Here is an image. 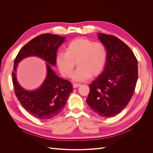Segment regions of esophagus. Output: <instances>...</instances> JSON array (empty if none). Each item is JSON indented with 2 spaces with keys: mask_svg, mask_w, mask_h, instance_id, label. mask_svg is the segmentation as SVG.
<instances>
[{
  "mask_svg": "<svg viewBox=\"0 0 153 153\" xmlns=\"http://www.w3.org/2000/svg\"><path fill=\"white\" fill-rule=\"evenodd\" d=\"M81 85L80 84H73V87L74 88H77L78 87H80Z\"/></svg>",
  "mask_w": 153,
  "mask_h": 153,
  "instance_id": "obj_1",
  "label": "esophagus"
}]
</instances>
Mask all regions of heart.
I'll return each instance as SVG.
<instances>
[{
	"label": "heart",
	"mask_w": 153,
	"mask_h": 153,
	"mask_svg": "<svg viewBox=\"0 0 153 153\" xmlns=\"http://www.w3.org/2000/svg\"><path fill=\"white\" fill-rule=\"evenodd\" d=\"M107 59V50L101 42L79 38L72 40L66 47V52H60L55 57L59 72L64 77L70 78L76 62L78 68L73 79L84 82L91 76H96L102 72Z\"/></svg>",
	"instance_id": "b5f03b06"
}]
</instances>
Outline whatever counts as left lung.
I'll return each instance as SVG.
<instances>
[{
    "label": "left lung",
    "instance_id": "left-lung-1",
    "mask_svg": "<svg viewBox=\"0 0 153 153\" xmlns=\"http://www.w3.org/2000/svg\"><path fill=\"white\" fill-rule=\"evenodd\" d=\"M107 50L102 74L89 85L86 100L100 116H115L126 107L133 95L138 78V62L131 50L114 36L98 33Z\"/></svg>",
    "mask_w": 153,
    "mask_h": 153
}]
</instances>
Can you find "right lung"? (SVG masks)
Returning a JSON list of instances; mask_svg holds the SVG:
<instances>
[{
  "instance_id": "right-lung-1",
  "label": "right lung",
  "mask_w": 153,
  "mask_h": 153,
  "mask_svg": "<svg viewBox=\"0 0 153 153\" xmlns=\"http://www.w3.org/2000/svg\"><path fill=\"white\" fill-rule=\"evenodd\" d=\"M65 39L66 37L56 34H41L22 47L14 62L12 80L15 95L27 112L37 119L47 120L56 116L73 91L71 83L58 76L52 67L56 64L57 50ZM29 56L39 57L47 62L45 79L39 88L30 91L22 88L16 77L18 63Z\"/></svg>"
}]
</instances>
